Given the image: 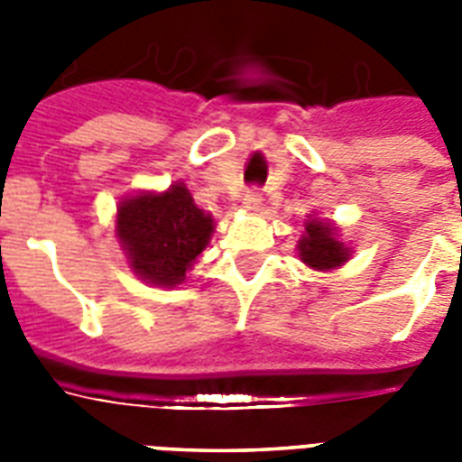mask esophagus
I'll use <instances>...</instances> for the list:
<instances>
[{
	"label": "esophagus",
	"mask_w": 462,
	"mask_h": 462,
	"mask_svg": "<svg viewBox=\"0 0 462 462\" xmlns=\"http://www.w3.org/2000/svg\"><path fill=\"white\" fill-rule=\"evenodd\" d=\"M261 206H263V196H261L259 189H249L242 199V208L249 210V213H259Z\"/></svg>",
	"instance_id": "1"
}]
</instances>
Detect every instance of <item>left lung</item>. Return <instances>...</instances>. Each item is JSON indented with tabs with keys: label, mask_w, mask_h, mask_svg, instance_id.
<instances>
[{
	"label": "left lung",
	"mask_w": 462,
	"mask_h": 462,
	"mask_svg": "<svg viewBox=\"0 0 462 462\" xmlns=\"http://www.w3.org/2000/svg\"><path fill=\"white\" fill-rule=\"evenodd\" d=\"M297 254L304 266L328 273L350 261L352 246L343 242V232L337 223L309 213L304 220L302 237L297 242Z\"/></svg>",
	"instance_id": "1"
}]
</instances>
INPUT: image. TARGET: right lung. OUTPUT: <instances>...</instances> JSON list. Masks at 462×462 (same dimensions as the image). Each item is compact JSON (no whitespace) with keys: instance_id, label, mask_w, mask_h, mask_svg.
<instances>
[{"instance_id":"add662e5","label":"right lung","mask_w":462,"mask_h":462,"mask_svg":"<svg viewBox=\"0 0 462 462\" xmlns=\"http://www.w3.org/2000/svg\"><path fill=\"white\" fill-rule=\"evenodd\" d=\"M216 232V220L201 210L184 181L165 191H139L117 203L115 237L134 275L155 288L187 281Z\"/></svg>"}]
</instances>
